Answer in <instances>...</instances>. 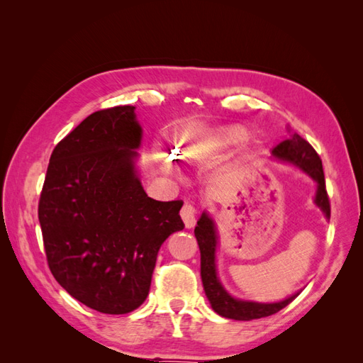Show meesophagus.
<instances>
[{"label":"esophagus","instance_id":"esophagus-1","mask_svg":"<svg viewBox=\"0 0 363 363\" xmlns=\"http://www.w3.org/2000/svg\"><path fill=\"white\" fill-rule=\"evenodd\" d=\"M180 216L186 228H192L195 225V207L192 204H184L180 211Z\"/></svg>","mask_w":363,"mask_h":363}]
</instances>
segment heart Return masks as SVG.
<instances>
[{
    "mask_svg": "<svg viewBox=\"0 0 363 363\" xmlns=\"http://www.w3.org/2000/svg\"><path fill=\"white\" fill-rule=\"evenodd\" d=\"M247 136V131L239 127V125H233V127H227L223 130L221 133V139L227 144H236V142H240Z\"/></svg>",
    "mask_w": 363,
    "mask_h": 363,
    "instance_id": "b5f03b06",
    "label": "heart"
}]
</instances>
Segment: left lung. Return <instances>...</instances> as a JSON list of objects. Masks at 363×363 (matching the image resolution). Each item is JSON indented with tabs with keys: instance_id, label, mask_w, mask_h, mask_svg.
I'll list each match as a JSON object with an SVG mask.
<instances>
[{
	"instance_id": "1",
	"label": "left lung",
	"mask_w": 363,
	"mask_h": 363,
	"mask_svg": "<svg viewBox=\"0 0 363 363\" xmlns=\"http://www.w3.org/2000/svg\"><path fill=\"white\" fill-rule=\"evenodd\" d=\"M272 156L284 162H291L311 175V177L318 183L315 203L318 207L323 208V212L325 213L327 218H330V200H328L327 189H325L323 162L309 142H307L304 138H301L300 135H292L289 139H284L277 147H274ZM194 233L201 252L203 286L208 301L212 304V309L218 315L232 318V320H239V321L257 320V318L277 313L279 311L283 309V307H286L289 303H292L296 298V296H298L300 292L294 294L286 300L279 301V303H271V304L240 301L233 298V296H230L224 291L221 283H219L216 277V268H215L216 233H215L212 219L206 213H203L200 221L196 223Z\"/></svg>"
}]
</instances>
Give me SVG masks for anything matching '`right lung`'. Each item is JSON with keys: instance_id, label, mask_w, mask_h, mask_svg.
Wrapping results in <instances>:
<instances>
[{"instance_id": "right-lung-1", "label": "right lung", "mask_w": 363, "mask_h": 363, "mask_svg": "<svg viewBox=\"0 0 363 363\" xmlns=\"http://www.w3.org/2000/svg\"><path fill=\"white\" fill-rule=\"evenodd\" d=\"M135 106L94 112L52 150L39 199L50 271L94 311L123 315L145 301L160 245L183 230L182 200L145 194L133 159Z\"/></svg>"}]
</instances>
